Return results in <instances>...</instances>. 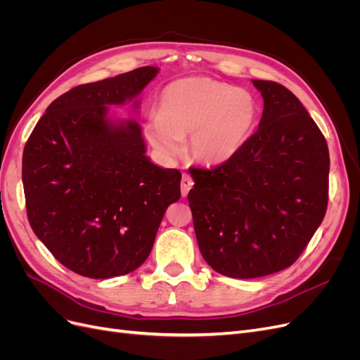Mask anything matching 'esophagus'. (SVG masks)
<instances>
[{
    "instance_id": "34e87169",
    "label": "esophagus",
    "mask_w": 360,
    "mask_h": 360,
    "mask_svg": "<svg viewBox=\"0 0 360 360\" xmlns=\"http://www.w3.org/2000/svg\"><path fill=\"white\" fill-rule=\"evenodd\" d=\"M192 186H193L192 177L189 176V174H183V177H181V195L183 197H186L189 191L192 189Z\"/></svg>"
}]
</instances>
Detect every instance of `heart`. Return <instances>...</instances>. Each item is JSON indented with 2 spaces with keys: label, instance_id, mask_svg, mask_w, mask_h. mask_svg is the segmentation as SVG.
I'll use <instances>...</instances> for the list:
<instances>
[{
  "label": "heart",
  "instance_id": "b5f03b06",
  "mask_svg": "<svg viewBox=\"0 0 360 360\" xmlns=\"http://www.w3.org/2000/svg\"><path fill=\"white\" fill-rule=\"evenodd\" d=\"M159 115H151L146 135L156 150L176 156L188 139V155L201 165L230 160L248 141L257 122L255 97L212 78H184L159 96Z\"/></svg>",
  "mask_w": 360,
  "mask_h": 360
}]
</instances>
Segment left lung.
I'll list each match as a JSON object with an SVG mask.
<instances>
[{"label":"left lung","instance_id":"1","mask_svg":"<svg viewBox=\"0 0 360 360\" xmlns=\"http://www.w3.org/2000/svg\"><path fill=\"white\" fill-rule=\"evenodd\" d=\"M258 130L230 160L191 168L188 201L201 254L217 274L250 279L290 267L323 222L329 148L300 101L274 81Z\"/></svg>","mask_w":360,"mask_h":360}]
</instances>
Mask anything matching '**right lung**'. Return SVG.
Returning a JSON list of instances; mask_svg holds the SVG:
<instances>
[{
	"instance_id": "obj_1",
	"label": "right lung",
	"mask_w": 360,
	"mask_h": 360,
	"mask_svg": "<svg viewBox=\"0 0 360 360\" xmlns=\"http://www.w3.org/2000/svg\"><path fill=\"white\" fill-rule=\"evenodd\" d=\"M158 72L146 66L75 86L48 106L27 141L30 225L75 274L108 279L138 269L180 198V171L150 162L141 126L108 117V106L134 101Z\"/></svg>"
}]
</instances>
